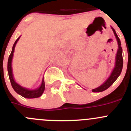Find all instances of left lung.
<instances>
[{
	"instance_id": "8db88e82",
	"label": "left lung",
	"mask_w": 131,
	"mask_h": 131,
	"mask_svg": "<svg viewBox=\"0 0 131 131\" xmlns=\"http://www.w3.org/2000/svg\"><path fill=\"white\" fill-rule=\"evenodd\" d=\"M112 30H113L114 35H115V37H116L117 40L118 42V50L117 52L116 55V62H115V66L113 69V71H112V74H111L110 77H109L108 79L102 85H101L99 87L94 89L92 90V92H102V91H105L106 89H108L110 86L113 84L114 82L115 81V80L118 78V77L121 74V71L123 69V56H122V48H121V41H120L119 38L118 37L117 35L115 33V31L113 29L112 27Z\"/></svg>"
}]
</instances>
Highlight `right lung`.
Here are the masks:
<instances>
[{"mask_svg":"<svg viewBox=\"0 0 131 131\" xmlns=\"http://www.w3.org/2000/svg\"><path fill=\"white\" fill-rule=\"evenodd\" d=\"M20 37L18 38L17 40H16L15 43L14 44L13 47H12V50L11 54H10L8 58V75L9 79H10V83H11L12 86L14 89L15 91L18 94H20L21 96H22L24 98H39V96L42 95L45 89V81L44 79H42V84L40 85V87L37 89H35V90H32L30 91L28 89L23 88L22 86H19V84L15 82L14 79L13 78V75H12V60L13 58V53L14 52V48L15 46H16V43L18 41Z\"/></svg>","mask_w":131,"mask_h":131,"instance_id":"add662e5","label":"right lung"}]
</instances>
